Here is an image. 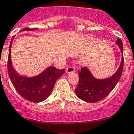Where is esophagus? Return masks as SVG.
<instances>
[{
    "label": "esophagus",
    "instance_id": "1",
    "mask_svg": "<svg viewBox=\"0 0 134 134\" xmlns=\"http://www.w3.org/2000/svg\"><path fill=\"white\" fill-rule=\"evenodd\" d=\"M75 71V68L74 67H69L66 69V73H71Z\"/></svg>",
    "mask_w": 134,
    "mask_h": 134
}]
</instances>
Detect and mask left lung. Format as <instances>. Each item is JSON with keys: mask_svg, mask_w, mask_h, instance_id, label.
<instances>
[{"mask_svg": "<svg viewBox=\"0 0 134 134\" xmlns=\"http://www.w3.org/2000/svg\"><path fill=\"white\" fill-rule=\"evenodd\" d=\"M115 44L121 52V62L116 72L111 76L99 79L93 75L87 67L81 69L78 73L79 83L76 88V94L79 98L87 102H97L107 97L118 83L123 69V46L122 42L117 39Z\"/></svg>", "mask_w": 134, "mask_h": 134, "instance_id": "left-lung-1", "label": "left lung"}]
</instances>
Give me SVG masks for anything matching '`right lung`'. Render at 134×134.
<instances>
[{
    "mask_svg": "<svg viewBox=\"0 0 134 134\" xmlns=\"http://www.w3.org/2000/svg\"><path fill=\"white\" fill-rule=\"evenodd\" d=\"M37 28H25L23 31H33ZM15 36L12 37L9 47L8 71L12 84L23 98L34 103L47 99L52 93L55 82L65 72V70H59L54 67H48L43 72L34 76L21 75L13 68L11 56L12 44Z\"/></svg>",
    "mask_w": 134,
    "mask_h": 134,
    "instance_id": "obj_1",
    "label": "right lung"
}]
</instances>
